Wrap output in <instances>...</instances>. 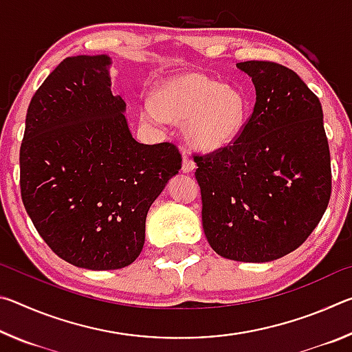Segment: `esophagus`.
Listing matches in <instances>:
<instances>
[{"label": "esophagus", "mask_w": 352, "mask_h": 352, "mask_svg": "<svg viewBox=\"0 0 352 352\" xmlns=\"http://www.w3.org/2000/svg\"><path fill=\"white\" fill-rule=\"evenodd\" d=\"M197 166H195V163L190 160L186 153L183 155V166H182V170L184 172V174H189V172H192Z\"/></svg>", "instance_id": "34e87169"}]
</instances>
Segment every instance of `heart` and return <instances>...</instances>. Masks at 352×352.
I'll list each match as a JSON object with an SVG mask.
<instances>
[{
    "mask_svg": "<svg viewBox=\"0 0 352 352\" xmlns=\"http://www.w3.org/2000/svg\"><path fill=\"white\" fill-rule=\"evenodd\" d=\"M146 118L184 122V136L201 152L220 151L241 135L247 118L243 94L199 73L164 80L144 109Z\"/></svg>",
    "mask_w": 352,
    "mask_h": 352,
    "instance_id": "heart-1",
    "label": "heart"
}]
</instances>
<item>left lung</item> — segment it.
I'll use <instances>...</instances> for the list:
<instances>
[{
    "mask_svg": "<svg viewBox=\"0 0 352 352\" xmlns=\"http://www.w3.org/2000/svg\"><path fill=\"white\" fill-rule=\"evenodd\" d=\"M256 102L241 135L194 155L201 223L226 259L269 262L311 236L331 199V153L318 98L295 71L248 60Z\"/></svg>",
    "mask_w": 352,
    "mask_h": 352,
    "instance_id": "obj_1",
    "label": "left lung"
}]
</instances>
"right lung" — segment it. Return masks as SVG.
Returning <instances> with one entry per match:
<instances>
[{"label":"right lung","mask_w":352,"mask_h":352,"mask_svg":"<svg viewBox=\"0 0 352 352\" xmlns=\"http://www.w3.org/2000/svg\"><path fill=\"white\" fill-rule=\"evenodd\" d=\"M100 56L67 57L32 96L20 147L21 199L58 258L116 270L138 258L146 217L182 169L172 142L141 144Z\"/></svg>","instance_id":"obj_1"}]
</instances>
